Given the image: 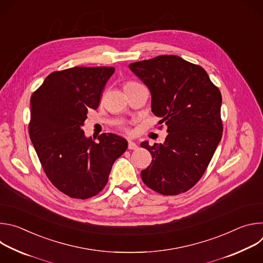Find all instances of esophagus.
<instances>
[{"mask_svg":"<svg viewBox=\"0 0 263 263\" xmlns=\"http://www.w3.org/2000/svg\"><path fill=\"white\" fill-rule=\"evenodd\" d=\"M128 148L129 149H136L137 148V144L133 141H129L128 142Z\"/></svg>","mask_w":263,"mask_h":263,"instance_id":"obj_1","label":"esophagus"}]
</instances>
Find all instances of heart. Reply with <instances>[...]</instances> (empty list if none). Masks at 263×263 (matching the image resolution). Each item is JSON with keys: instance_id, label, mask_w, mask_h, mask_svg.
<instances>
[{"instance_id": "obj_1", "label": "heart", "mask_w": 263, "mask_h": 263, "mask_svg": "<svg viewBox=\"0 0 263 263\" xmlns=\"http://www.w3.org/2000/svg\"><path fill=\"white\" fill-rule=\"evenodd\" d=\"M135 84H137V83H135V82H126V83L124 84V89L127 88V87H130V86H132V85H135ZM123 130H124L125 132H127V133H130V130H129L128 128H126V127H124Z\"/></svg>"}]
</instances>
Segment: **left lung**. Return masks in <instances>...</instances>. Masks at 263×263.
Instances as JSON below:
<instances>
[{"label": "left lung", "mask_w": 263, "mask_h": 263, "mask_svg": "<svg viewBox=\"0 0 263 263\" xmlns=\"http://www.w3.org/2000/svg\"><path fill=\"white\" fill-rule=\"evenodd\" d=\"M129 68L151 91L153 114L168 132L164 143L141 142L153 158L141 179L163 196L190 191L204 175L222 135L220 91L202 66L179 56H157Z\"/></svg>", "instance_id": "left-lung-1"}]
</instances>
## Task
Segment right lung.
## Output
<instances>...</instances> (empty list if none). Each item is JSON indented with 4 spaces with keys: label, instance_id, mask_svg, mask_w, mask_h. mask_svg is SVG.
<instances>
[{
    "label": "right lung",
    "instance_id": "add662e5",
    "mask_svg": "<svg viewBox=\"0 0 263 263\" xmlns=\"http://www.w3.org/2000/svg\"><path fill=\"white\" fill-rule=\"evenodd\" d=\"M115 70L111 66L56 70L31 96L30 139L48 179L69 198L85 200L103 191L112 165L128 147L119 135L103 133L96 142L81 129Z\"/></svg>",
    "mask_w": 263,
    "mask_h": 263
}]
</instances>
